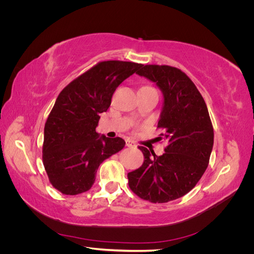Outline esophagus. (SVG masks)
<instances>
[{"label": "esophagus", "mask_w": 254, "mask_h": 254, "mask_svg": "<svg viewBox=\"0 0 254 254\" xmlns=\"http://www.w3.org/2000/svg\"><path fill=\"white\" fill-rule=\"evenodd\" d=\"M126 146H128V147H135V143L133 141H131V140L127 139L126 140Z\"/></svg>", "instance_id": "1"}]
</instances>
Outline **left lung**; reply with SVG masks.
I'll return each instance as SVG.
<instances>
[{
    "label": "left lung",
    "instance_id": "8db88e82",
    "mask_svg": "<svg viewBox=\"0 0 254 254\" xmlns=\"http://www.w3.org/2000/svg\"><path fill=\"white\" fill-rule=\"evenodd\" d=\"M137 75L155 82L163 94L158 139L168 145L162 156L139 146L144 162L128 173L129 188L153 203L178 199L194 189L204 174L214 143L207 107L194 82L181 70L170 65H142Z\"/></svg>",
    "mask_w": 254,
    "mask_h": 254
}]
</instances>
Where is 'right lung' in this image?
Wrapping results in <instances>:
<instances>
[{"mask_svg":"<svg viewBox=\"0 0 254 254\" xmlns=\"http://www.w3.org/2000/svg\"><path fill=\"white\" fill-rule=\"evenodd\" d=\"M141 66L102 61L60 92L44 126L42 159L52 186L63 194L89 190L103 161L124 148L122 137L99 136L96 127L115 89Z\"/></svg>","mask_w":254,"mask_h":254,"instance_id":"obj_1","label":"right lung"}]
</instances>
